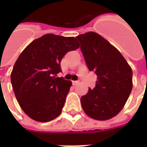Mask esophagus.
Wrapping results in <instances>:
<instances>
[{
    "label": "esophagus",
    "mask_w": 147,
    "mask_h": 147,
    "mask_svg": "<svg viewBox=\"0 0 147 147\" xmlns=\"http://www.w3.org/2000/svg\"><path fill=\"white\" fill-rule=\"evenodd\" d=\"M79 83H80V81H72V84L73 85H77Z\"/></svg>",
    "instance_id": "1"
}]
</instances>
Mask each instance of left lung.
<instances>
[{
  "mask_svg": "<svg viewBox=\"0 0 147 147\" xmlns=\"http://www.w3.org/2000/svg\"><path fill=\"white\" fill-rule=\"evenodd\" d=\"M90 71L98 76L95 87L82 96L85 113L94 120H109L120 113L132 90V70L117 48L95 32L76 37Z\"/></svg>",
  "mask_w": 147,
  "mask_h": 147,
  "instance_id": "left-lung-1",
  "label": "left lung"
}]
</instances>
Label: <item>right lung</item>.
Returning <instances> with one entry per match:
<instances>
[{
	"instance_id": "right-lung-1",
	"label": "right lung",
	"mask_w": 147,
	"mask_h": 147,
	"mask_svg": "<svg viewBox=\"0 0 147 147\" xmlns=\"http://www.w3.org/2000/svg\"><path fill=\"white\" fill-rule=\"evenodd\" d=\"M79 47L74 37L47 34L30 42L18 57L11 85L19 105L32 120L48 122L61 113L71 82L57 75L63 57Z\"/></svg>"
}]
</instances>
